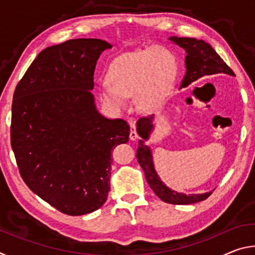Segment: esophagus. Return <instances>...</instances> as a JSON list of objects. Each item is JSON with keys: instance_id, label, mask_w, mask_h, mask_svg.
<instances>
[{"instance_id": "esophagus-1", "label": "esophagus", "mask_w": 255, "mask_h": 255, "mask_svg": "<svg viewBox=\"0 0 255 255\" xmlns=\"http://www.w3.org/2000/svg\"><path fill=\"white\" fill-rule=\"evenodd\" d=\"M129 138H130V140H136L138 138L135 123H130V133H129Z\"/></svg>"}]
</instances>
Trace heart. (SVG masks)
Segmentation results:
<instances>
[{
    "label": "heart",
    "mask_w": 255,
    "mask_h": 255,
    "mask_svg": "<svg viewBox=\"0 0 255 255\" xmlns=\"http://www.w3.org/2000/svg\"><path fill=\"white\" fill-rule=\"evenodd\" d=\"M175 72L174 56L164 48L125 53L112 60L108 70L109 83L99 86V97L108 107L123 110L127 97L135 93L136 105L150 109L165 98Z\"/></svg>",
    "instance_id": "1"
}]
</instances>
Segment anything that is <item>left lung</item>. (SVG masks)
I'll list each match as a JSON object with an SVG mask.
<instances>
[{
  "label": "left lung",
  "mask_w": 255,
  "mask_h": 255,
  "mask_svg": "<svg viewBox=\"0 0 255 255\" xmlns=\"http://www.w3.org/2000/svg\"><path fill=\"white\" fill-rule=\"evenodd\" d=\"M169 40L180 46L187 53L185 56V75L181 82L180 88H185L197 80L205 76H235L230 66L224 62L215 49L208 42L204 40H198L196 38L188 37H170ZM154 115L149 117H143L137 122V132L141 137L139 145L137 148L136 156L138 163L145 172L146 180L153 190L155 195L159 199L167 204L173 205H190L202 201L208 198L211 192L198 193V195H184V193L176 192L174 190L166 187L159 179L156 171H155L152 152L144 141L149 138V133L153 130Z\"/></svg>",
  "instance_id": "8db88e82"
}]
</instances>
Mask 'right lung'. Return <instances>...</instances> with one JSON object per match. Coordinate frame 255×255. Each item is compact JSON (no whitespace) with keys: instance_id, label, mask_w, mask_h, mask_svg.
Wrapping results in <instances>:
<instances>
[{"instance_id":"1","label":"right lung","mask_w":255,"mask_h":255,"mask_svg":"<svg viewBox=\"0 0 255 255\" xmlns=\"http://www.w3.org/2000/svg\"><path fill=\"white\" fill-rule=\"evenodd\" d=\"M109 42L71 39L47 47L16 85L11 146L21 178L63 214H90L110 190L111 150L129 125L97 110L91 93L97 60Z\"/></svg>"}]
</instances>
